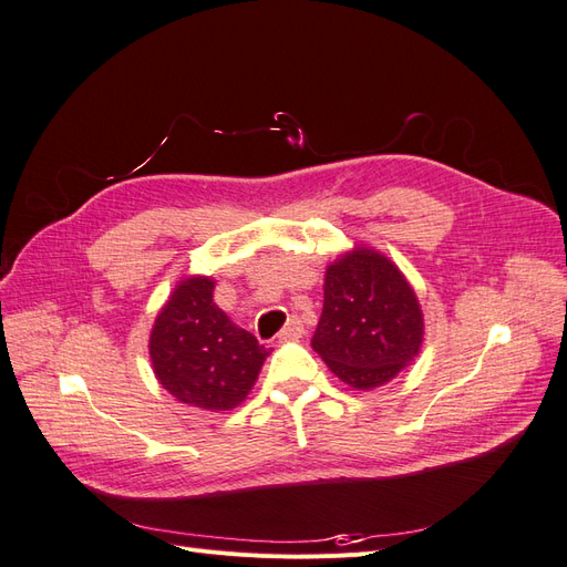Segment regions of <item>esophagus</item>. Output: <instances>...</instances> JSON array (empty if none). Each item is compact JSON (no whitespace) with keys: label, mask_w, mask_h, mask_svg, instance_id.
<instances>
[{"label":"esophagus","mask_w":567,"mask_h":567,"mask_svg":"<svg viewBox=\"0 0 567 567\" xmlns=\"http://www.w3.org/2000/svg\"><path fill=\"white\" fill-rule=\"evenodd\" d=\"M305 336V326L298 317H290L288 323L281 329L279 333V340H293V338H302Z\"/></svg>","instance_id":"esophagus-1"}]
</instances>
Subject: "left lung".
Returning <instances> with one entry per match:
<instances>
[{
  "mask_svg": "<svg viewBox=\"0 0 567 567\" xmlns=\"http://www.w3.org/2000/svg\"><path fill=\"white\" fill-rule=\"evenodd\" d=\"M421 342V305L398 265L364 246L329 265L312 348L342 383L385 385L414 362Z\"/></svg>",
  "mask_w": 567,
  "mask_h": 567,
  "instance_id": "left-lung-1",
  "label": "left lung"
}]
</instances>
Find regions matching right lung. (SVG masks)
Instances as JSON below:
<instances>
[{
  "label": "right lung",
  "instance_id": "add662e5",
  "mask_svg": "<svg viewBox=\"0 0 567 567\" xmlns=\"http://www.w3.org/2000/svg\"><path fill=\"white\" fill-rule=\"evenodd\" d=\"M210 277L177 284L153 323L148 354L158 383L184 404L229 411L246 400L269 350L219 310Z\"/></svg>",
  "mask_w": 567,
  "mask_h": 567
}]
</instances>
